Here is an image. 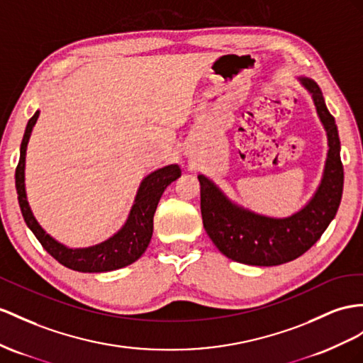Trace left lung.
<instances>
[{"instance_id": "8db88e82", "label": "left lung", "mask_w": 363, "mask_h": 363, "mask_svg": "<svg viewBox=\"0 0 363 363\" xmlns=\"http://www.w3.org/2000/svg\"><path fill=\"white\" fill-rule=\"evenodd\" d=\"M297 79L311 95L328 139L320 184L299 211L286 218L259 215L231 201L207 176H198L203 228L219 252L231 261L257 267L294 261L318 242L337 213L343 190V167L336 121L325 106L315 81L306 77Z\"/></svg>"}]
</instances>
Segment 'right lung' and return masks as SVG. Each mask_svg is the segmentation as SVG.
<instances>
[{"label": "right lung", "instance_id": "obj_1", "mask_svg": "<svg viewBox=\"0 0 363 363\" xmlns=\"http://www.w3.org/2000/svg\"><path fill=\"white\" fill-rule=\"evenodd\" d=\"M40 110L29 119L26 125L23 143L20 148V162L15 172V185L18 193V202L23 213L27 227L32 230L35 238L40 240L52 257L60 264L70 268V270L81 273H106L118 268L127 267L138 261L147 250L153 235V216L164 190L181 176L178 164L165 165L147 174L139 184L133 206L130 208L125 224L121 227L113 236L102 240V242L86 247V248H70L58 242L38 224L33 216L32 208L27 201L26 193V152L27 144L32 135V130L38 121Z\"/></svg>", "mask_w": 363, "mask_h": 363}]
</instances>
